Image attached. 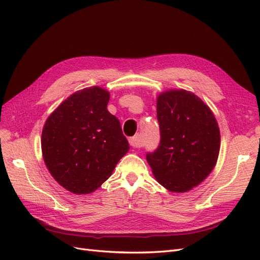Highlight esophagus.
I'll return each mask as SVG.
<instances>
[{
  "mask_svg": "<svg viewBox=\"0 0 260 260\" xmlns=\"http://www.w3.org/2000/svg\"><path fill=\"white\" fill-rule=\"evenodd\" d=\"M129 143L133 148H140L142 147V140L140 136H135L129 139Z\"/></svg>",
  "mask_w": 260,
  "mask_h": 260,
  "instance_id": "obj_1",
  "label": "esophagus"
}]
</instances>
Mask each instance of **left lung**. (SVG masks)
Segmentation results:
<instances>
[{
  "mask_svg": "<svg viewBox=\"0 0 260 260\" xmlns=\"http://www.w3.org/2000/svg\"><path fill=\"white\" fill-rule=\"evenodd\" d=\"M160 142L146 154L157 182L175 193L190 191L216 166L220 131L210 108L185 90H169L157 98Z\"/></svg>",
  "mask_w": 260,
  "mask_h": 260,
  "instance_id": "8db88e82",
  "label": "left lung"
}]
</instances>
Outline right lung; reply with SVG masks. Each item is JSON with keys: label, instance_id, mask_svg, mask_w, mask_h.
<instances>
[{"label": "right lung", "instance_id": "add662e5", "mask_svg": "<svg viewBox=\"0 0 260 260\" xmlns=\"http://www.w3.org/2000/svg\"><path fill=\"white\" fill-rule=\"evenodd\" d=\"M109 92L77 91L45 121L41 147L53 178L75 194H89L111 177L129 151L118 118L107 111Z\"/></svg>", "mask_w": 260, "mask_h": 260}]
</instances>
